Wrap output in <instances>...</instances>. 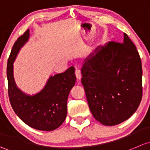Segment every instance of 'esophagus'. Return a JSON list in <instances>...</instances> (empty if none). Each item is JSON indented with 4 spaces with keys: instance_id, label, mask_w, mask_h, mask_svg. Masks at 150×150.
<instances>
[{
    "instance_id": "obj_1",
    "label": "esophagus",
    "mask_w": 150,
    "mask_h": 150,
    "mask_svg": "<svg viewBox=\"0 0 150 150\" xmlns=\"http://www.w3.org/2000/svg\"><path fill=\"white\" fill-rule=\"evenodd\" d=\"M75 75H76V77L77 81H80V79H81V71H80L79 69H76Z\"/></svg>"
}]
</instances>
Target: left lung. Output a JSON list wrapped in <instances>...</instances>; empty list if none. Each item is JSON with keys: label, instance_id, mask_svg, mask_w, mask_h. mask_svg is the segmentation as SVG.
Here are the masks:
<instances>
[{"label": "left lung", "instance_id": "left-lung-1", "mask_svg": "<svg viewBox=\"0 0 150 150\" xmlns=\"http://www.w3.org/2000/svg\"><path fill=\"white\" fill-rule=\"evenodd\" d=\"M81 83L92 115L105 126L130 118L142 98V67L137 47L126 33L122 43L98 46L84 60Z\"/></svg>", "mask_w": 150, "mask_h": 150}]
</instances>
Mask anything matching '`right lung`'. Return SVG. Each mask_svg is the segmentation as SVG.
<instances>
[{
    "label": "right lung",
    "instance_id": "right-lung-1",
    "mask_svg": "<svg viewBox=\"0 0 150 150\" xmlns=\"http://www.w3.org/2000/svg\"><path fill=\"white\" fill-rule=\"evenodd\" d=\"M29 38L28 29L14 43L8 60L9 100L15 113L26 124L35 129L50 132L61 126L66 118L68 97L76 82L74 68L71 66L64 73L50 76L43 89L35 95L23 92L15 82L13 63Z\"/></svg>",
    "mask_w": 150,
    "mask_h": 150
}]
</instances>
